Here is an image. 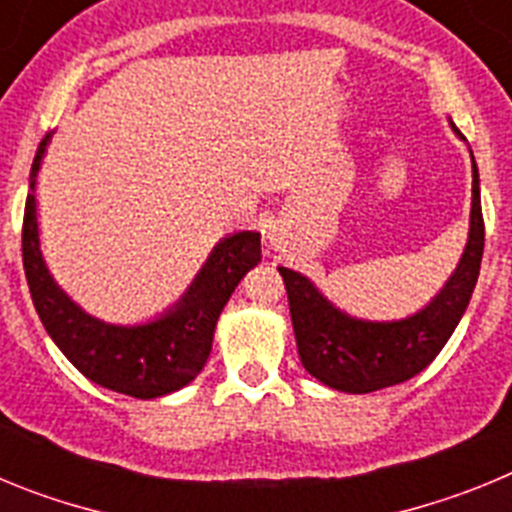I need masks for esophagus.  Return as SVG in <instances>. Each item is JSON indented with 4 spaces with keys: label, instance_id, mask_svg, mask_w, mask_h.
<instances>
[{
    "label": "esophagus",
    "instance_id": "1",
    "mask_svg": "<svg viewBox=\"0 0 512 512\" xmlns=\"http://www.w3.org/2000/svg\"><path fill=\"white\" fill-rule=\"evenodd\" d=\"M271 243H274V246H279V243H282V241H279L277 233H271Z\"/></svg>",
    "mask_w": 512,
    "mask_h": 512
}]
</instances>
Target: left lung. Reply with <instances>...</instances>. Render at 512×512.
I'll list each match as a JSON object with an SVG mask.
<instances>
[{"mask_svg": "<svg viewBox=\"0 0 512 512\" xmlns=\"http://www.w3.org/2000/svg\"><path fill=\"white\" fill-rule=\"evenodd\" d=\"M482 251L485 220L479 205V171L472 156V215L467 246L449 282L410 318L392 323L351 318L325 300L310 279L279 266L302 366L318 382L351 395L377 392L413 379L436 359L459 325L477 284Z\"/></svg>", "mask_w": 512, "mask_h": 512, "instance_id": "obj_1", "label": "left lung"}]
</instances>
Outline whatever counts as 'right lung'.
Returning <instances> with one entry per match:
<instances>
[{"mask_svg": "<svg viewBox=\"0 0 512 512\" xmlns=\"http://www.w3.org/2000/svg\"><path fill=\"white\" fill-rule=\"evenodd\" d=\"M53 133L40 140L30 169L22 220V264L30 297L63 356L87 379L120 395L153 400L182 390L202 372L223 307L261 261V233L241 230L217 243L210 259L171 310L143 325H112L81 310L56 282L40 253L35 176Z\"/></svg>", "mask_w": 512, "mask_h": 512, "instance_id": "right-lung-1", "label": "right lung"}]
</instances>
